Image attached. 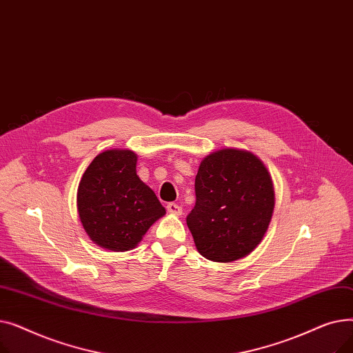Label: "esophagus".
Segmentation results:
<instances>
[{
	"label": "esophagus",
	"mask_w": 353,
	"mask_h": 353,
	"mask_svg": "<svg viewBox=\"0 0 353 353\" xmlns=\"http://www.w3.org/2000/svg\"><path fill=\"white\" fill-rule=\"evenodd\" d=\"M167 212L172 213V214H176V216H180L181 214V208L177 205V203H169V205H167Z\"/></svg>",
	"instance_id": "esophagus-1"
}]
</instances>
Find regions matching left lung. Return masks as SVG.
<instances>
[{"label":"left lung","instance_id":"8db88e82","mask_svg":"<svg viewBox=\"0 0 353 353\" xmlns=\"http://www.w3.org/2000/svg\"><path fill=\"white\" fill-rule=\"evenodd\" d=\"M196 205L186 221L194 245L209 261L229 263L252 253L269 228L274 190L254 154L221 148L201 160Z\"/></svg>","mask_w":353,"mask_h":353}]
</instances>
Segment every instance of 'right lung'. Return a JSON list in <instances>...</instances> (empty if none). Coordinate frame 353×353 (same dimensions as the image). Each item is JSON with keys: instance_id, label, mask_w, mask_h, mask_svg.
<instances>
[{"instance_id": "add662e5", "label": "right lung", "mask_w": 353, "mask_h": 353, "mask_svg": "<svg viewBox=\"0 0 353 353\" xmlns=\"http://www.w3.org/2000/svg\"><path fill=\"white\" fill-rule=\"evenodd\" d=\"M136 164L132 150H105L90 163L80 180V220L92 242L104 249H134L165 214L154 192L139 179Z\"/></svg>"}]
</instances>
